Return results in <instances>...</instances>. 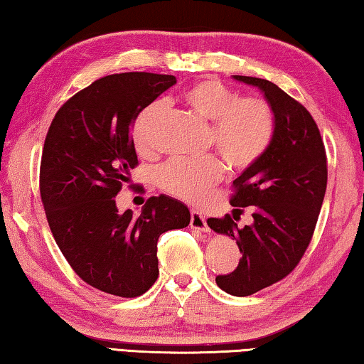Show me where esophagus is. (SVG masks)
<instances>
[{
    "mask_svg": "<svg viewBox=\"0 0 364 364\" xmlns=\"http://www.w3.org/2000/svg\"><path fill=\"white\" fill-rule=\"evenodd\" d=\"M189 225H191V228H194V230L210 232V228H208V225H207L205 217L197 210H191V223Z\"/></svg>",
    "mask_w": 364,
    "mask_h": 364,
    "instance_id": "obj_1",
    "label": "esophagus"
}]
</instances>
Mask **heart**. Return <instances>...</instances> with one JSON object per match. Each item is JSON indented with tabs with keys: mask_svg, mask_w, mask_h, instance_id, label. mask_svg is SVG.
I'll return each instance as SVG.
<instances>
[{
	"mask_svg": "<svg viewBox=\"0 0 364 364\" xmlns=\"http://www.w3.org/2000/svg\"><path fill=\"white\" fill-rule=\"evenodd\" d=\"M181 101L189 110L210 122L208 143L234 170H245L260 160L273 143L276 115L271 104L258 96H244L217 78H200L183 91ZM162 104L152 102L139 110L132 127V139L141 156L156 151L154 125ZM223 175L220 160L173 159L157 170L159 188L178 199L200 204Z\"/></svg>",
	"mask_w": 364,
	"mask_h": 364,
	"instance_id": "obj_1",
	"label": "heart"
}]
</instances>
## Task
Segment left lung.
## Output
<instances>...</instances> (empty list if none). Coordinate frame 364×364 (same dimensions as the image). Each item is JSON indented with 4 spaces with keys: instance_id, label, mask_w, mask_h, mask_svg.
<instances>
[{
    "instance_id": "obj_1",
    "label": "left lung",
    "mask_w": 364,
    "mask_h": 364,
    "mask_svg": "<svg viewBox=\"0 0 364 364\" xmlns=\"http://www.w3.org/2000/svg\"><path fill=\"white\" fill-rule=\"evenodd\" d=\"M263 91L276 115L273 143L264 156L232 181L231 205H254V225L239 228L225 215L208 218L215 232L236 239L242 258L220 289L247 297L292 273L315 232L328 186V159L311 114L279 86L263 78L234 75Z\"/></svg>"
}]
</instances>
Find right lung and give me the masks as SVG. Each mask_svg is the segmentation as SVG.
I'll return each mask as SVG.
<instances>
[{"label": "right lung", "mask_w": 364, "mask_h": 364, "mask_svg": "<svg viewBox=\"0 0 364 364\" xmlns=\"http://www.w3.org/2000/svg\"><path fill=\"white\" fill-rule=\"evenodd\" d=\"M176 83L173 75L114 73L63 104L49 127L40 194L54 241L86 284L138 297L159 276L160 234L189 225L188 207L149 197L143 210L119 212L114 197L138 167L132 125L141 109Z\"/></svg>", "instance_id": "right-lung-1"}]
</instances>
